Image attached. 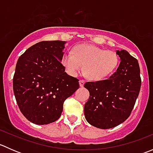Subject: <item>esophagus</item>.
Returning a JSON list of instances; mask_svg holds the SVG:
<instances>
[{
	"instance_id": "1",
	"label": "esophagus",
	"mask_w": 153,
	"mask_h": 153,
	"mask_svg": "<svg viewBox=\"0 0 153 153\" xmlns=\"http://www.w3.org/2000/svg\"><path fill=\"white\" fill-rule=\"evenodd\" d=\"M84 81H80V84H83V83H84Z\"/></svg>"
}]
</instances>
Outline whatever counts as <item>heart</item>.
Masks as SVG:
<instances>
[{"label":"heart","instance_id":"1","mask_svg":"<svg viewBox=\"0 0 153 153\" xmlns=\"http://www.w3.org/2000/svg\"><path fill=\"white\" fill-rule=\"evenodd\" d=\"M100 52H101V49L100 48L84 46V47H80L78 49V57L79 60H81V62L85 61L84 64L85 70L88 69V72L92 75H98V74L103 73L100 75H90L92 78H95V79H101V78H104L115 67L117 64L116 58L113 53L110 54L115 58V60H114V56L112 57L113 56H112L109 54H106V52L99 53ZM103 54L104 55L103 56ZM100 56L102 57L101 59L98 60V58H100ZM97 59L98 60V61H97ZM114 62L115 63V64H114ZM64 64L68 68V69L72 72H76L80 66L78 61L70 55H67L65 57ZM108 70L109 71H108Z\"/></svg>","mask_w":153,"mask_h":153}]
</instances>
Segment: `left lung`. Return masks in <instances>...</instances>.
<instances>
[{
  "label": "left lung",
  "mask_w": 153,
  "mask_h": 153,
  "mask_svg": "<svg viewBox=\"0 0 153 153\" xmlns=\"http://www.w3.org/2000/svg\"><path fill=\"white\" fill-rule=\"evenodd\" d=\"M120 64L107 79L88 81L84 86L89 92L84 104L89 124L99 129H111L129 117L141 86L140 67L136 58L125 49H117Z\"/></svg>",
  "instance_id": "left-lung-1"
}]
</instances>
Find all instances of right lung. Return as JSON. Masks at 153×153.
Returning a JSON list of instances; mask_svg holds the SVG:
<instances>
[{
    "instance_id": "obj_1",
    "label": "right lung",
    "mask_w": 153,
    "mask_h": 153,
    "mask_svg": "<svg viewBox=\"0 0 153 153\" xmlns=\"http://www.w3.org/2000/svg\"><path fill=\"white\" fill-rule=\"evenodd\" d=\"M65 43L41 41L26 49L17 61L14 95L23 115L35 124L56 121L65 100L79 88V80L68 75L61 64Z\"/></svg>"
}]
</instances>
